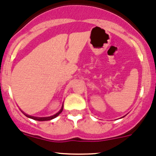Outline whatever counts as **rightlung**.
<instances>
[{"label":"right lung","instance_id":"obj_1","mask_svg":"<svg viewBox=\"0 0 156 156\" xmlns=\"http://www.w3.org/2000/svg\"><path fill=\"white\" fill-rule=\"evenodd\" d=\"M63 105L62 106L61 109L59 111V112H57L56 114H55V115L53 116H51V117H31V116H29V115H27V114H25V116H27V117L29 118H31V119H35V120H38V121H47V120H50V119H54V118L57 117V116L59 115V114H60V113L63 111Z\"/></svg>","mask_w":156,"mask_h":156}]
</instances>
